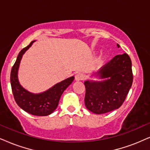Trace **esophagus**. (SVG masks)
<instances>
[{
  "label": "esophagus",
  "instance_id": "34e87169",
  "mask_svg": "<svg viewBox=\"0 0 150 150\" xmlns=\"http://www.w3.org/2000/svg\"><path fill=\"white\" fill-rule=\"evenodd\" d=\"M85 78V76L83 75L82 73H77L75 77V81H81V80H84Z\"/></svg>",
  "mask_w": 150,
  "mask_h": 150
}]
</instances>
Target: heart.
<instances>
[{"label":"heart","instance_id":"b5f03b06","mask_svg":"<svg viewBox=\"0 0 150 150\" xmlns=\"http://www.w3.org/2000/svg\"><path fill=\"white\" fill-rule=\"evenodd\" d=\"M104 59H105V56H104V55H101V56H100V57H99V59H98V61H99V62L103 61Z\"/></svg>","mask_w":150,"mask_h":150}]
</instances>
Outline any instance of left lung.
<instances>
[{
  "label": "left lung",
  "instance_id": "obj_1",
  "mask_svg": "<svg viewBox=\"0 0 150 150\" xmlns=\"http://www.w3.org/2000/svg\"><path fill=\"white\" fill-rule=\"evenodd\" d=\"M117 48H120L117 44ZM93 76L99 81L86 80L85 106L89 111L102 114L122 105L133 82L132 61L126 53L117 54Z\"/></svg>",
  "mask_w": 150,
  "mask_h": 150
}]
</instances>
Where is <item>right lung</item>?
I'll list each match as a JSON object with an SVG mask.
<instances>
[{"label": "right lung", "instance_id": "obj_1", "mask_svg": "<svg viewBox=\"0 0 150 150\" xmlns=\"http://www.w3.org/2000/svg\"><path fill=\"white\" fill-rule=\"evenodd\" d=\"M35 41H32L18 53L16 62L11 71L10 82L14 100L17 105L30 114L45 116L51 114L57 109L62 93L71 85L75 77L72 76L57 83L50 88L40 93H33L24 88L18 81V69L23 55Z\"/></svg>", "mask_w": 150, "mask_h": 150}]
</instances>
